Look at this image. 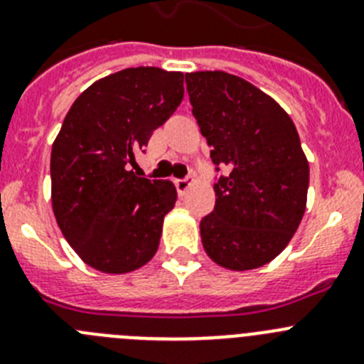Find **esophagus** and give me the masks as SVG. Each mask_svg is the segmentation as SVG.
I'll return each instance as SVG.
<instances>
[{"label":"esophagus","mask_w":364,"mask_h":364,"mask_svg":"<svg viewBox=\"0 0 364 364\" xmlns=\"http://www.w3.org/2000/svg\"><path fill=\"white\" fill-rule=\"evenodd\" d=\"M193 184V178H180V180H175V188L176 191H178V195L182 197V195H186L188 193V189L191 188Z\"/></svg>","instance_id":"1"}]
</instances>
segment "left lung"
<instances>
[{
  "instance_id": "1",
  "label": "left lung",
  "mask_w": 364,
  "mask_h": 364,
  "mask_svg": "<svg viewBox=\"0 0 364 364\" xmlns=\"http://www.w3.org/2000/svg\"><path fill=\"white\" fill-rule=\"evenodd\" d=\"M193 117L211 146L215 210L200 220L205 253L235 272L268 264L288 246L306 210L310 167L288 112L246 80L186 74Z\"/></svg>"
}]
</instances>
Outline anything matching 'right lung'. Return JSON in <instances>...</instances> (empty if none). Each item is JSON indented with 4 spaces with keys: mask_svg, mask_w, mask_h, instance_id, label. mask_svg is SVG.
Listing matches in <instances>:
<instances>
[{
    "mask_svg": "<svg viewBox=\"0 0 364 364\" xmlns=\"http://www.w3.org/2000/svg\"><path fill=\"white\" fill-rule=\"evenodd\" d=\"M182 98V73L131 67L87 87L67 112L50 153L53 211L91 268L133 272L159 250L176 189L129 167Z\"/></svg>",
    "mask_w": 364,
    "mask_h": 364,
    "instance_id": "add662e5",
    "label": "right lung"
}]
</instances>
